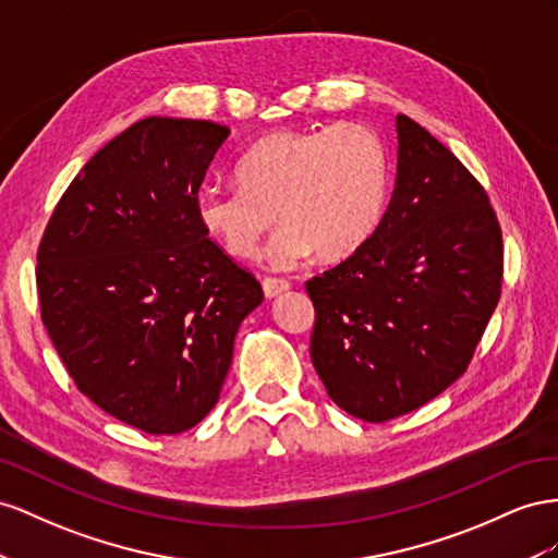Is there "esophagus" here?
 <instances>
[{
	"label": "esophagus",
	"mask_w": 558,
	"mask_h": 558,
	"mask_svg": "<svg viewBox=\"0 0 558 558\" xmlns=\"http://www.w3.org/2000/svg\"><path fill=\"white\" fill-rule=\"evenodd\" d=\"M262 288H264L266 299H276V296H280L282 292L290 290V282L278 280V278H266V280L262 282Z\"/></svg>",
	"instance_id": "obj_1"
}]
</instances>
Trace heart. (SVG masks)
<instances>
[{"instance_id":"b5f03b06","label":"heart","mask_w":558,"mask_h":558,"mask_svg":"<svg viewBox=\"0 0 558 558\" xmlns=\"http://www.w3.org/2000/svg\"><path fill=\"white\" fill-rule=\"evenodd\" d=\"M235 180L198 191L201 229L233 257L252 259L278 215L284 227L270 238L266 262L290 270L313 252L343 259L367 243L384 215L388 156L367 125L337 123L259 140L238 158Z\"/></svg>"}]
</instances>
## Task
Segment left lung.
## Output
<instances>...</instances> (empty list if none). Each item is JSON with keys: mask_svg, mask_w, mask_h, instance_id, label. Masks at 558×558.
Segmentation results:
<instances>
[{"mask_svg": "<svg viewBox=\"0 0 558 558\" xmlns=\"http://www.w3.org/2000/svg\"><path fill=\"white\" fill-rule=\"evenodd\" d=\"M397 172L376 231L306 282L313 367L331 402L384 423L463 376L500 299L502 235L486 191L400 114Z\"/></svg>", "mask_w": 558, "mask_h": 558, "instance_id": "left-lung-1", "label": "left lung"}]
</instances>
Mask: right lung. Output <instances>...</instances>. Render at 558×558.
Returning <instances> with one entry per match:
<instances>
[{"label": "right lung", "instance_id": "1", "mask_svg": "<svg viewBox=\"0 0 558 558\" xmlns=\"http://www.w3.org/2000/svg\"><path fill=\"white\" fill-rule=\"evenodd\" d=\"M229 135L213 121L133 123L72 180L39 245L41 320L76 388L149 435L208 416L235 331L264 301L196 219Z\"/></svg>", "mask_w": 558, "mask_h": 558}]
</instances>
